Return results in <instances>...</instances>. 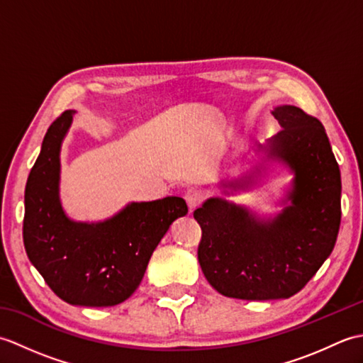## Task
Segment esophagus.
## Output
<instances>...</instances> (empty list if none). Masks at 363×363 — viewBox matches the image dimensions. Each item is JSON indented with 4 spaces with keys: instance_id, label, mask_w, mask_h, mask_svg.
I'll use <instances>...</instances> for the list:
<instances>
[{
    "instance_id": "obj_1",
    "label": "esophagus",
    "mask_w": 363,
    "mask_h": 363,
    "mask_svg": "<svg viewBox=\"0 0 363 363\" xmlns=\"http://www.w3.org/2000/svg\"><path fill=\"white\" fill-rule=\"evenodd\" d=\"M184 198H186V201H187V204L190 207V211H194L203 201V191L199 190V189L191 187V189H189L186 191V195H184Z\"/></svg>"
}]
</instances>
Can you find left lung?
<instances>
[{
  "mask_svg": "<svg viewBox=\"0 0 363 363\" xmlns=\"http://www.w3.org/2000/svg\"><path fill=\"white\" fill-rule=\"evenodd\" d=\"M272 113L282 129L259 150L295 174L290 204L273 220L221 198H209L194 212L203 230L199 265L212 287L228 298L293 296L330 256L340 229V168L325 128L295 106H279Z\"/></svg>",
  "mask_w": 363,
  "mask_h": 363,
  "instance_id": "obj_1",
  "label": "left lung"
}]
</instances>
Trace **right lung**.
I'll return each mask as SVG.
<instances>
[{
	"label": "right lung",
	"mask_w": 363,
	"mask_h": 363,
	"mask_svg": "<svg viewBox=\"0 0 363 363\" xmlns=\"http://www.w3.org/2000/svg\"><path fill=\"white\" fill-rule=\"evenodd\" d=\"M65 111L51 123L25 189V250L45 282L65 303L107 307L140 285L152 251L169 225L189 212L179 196L130 203L112 218H68L59 198L60 145L73 121Z\"/></svg>",
	"instance_id": "right-lung-1"
}]
</instances>
